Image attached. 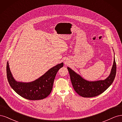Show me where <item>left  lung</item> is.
<instances>
[{
    "mask_svg": "<svg viewBox=\"0 0 122 122\" xmlns=\"http://www.w3.org/2000/svg\"><path fill=\"white\" fill-rule=\"evenodd\" d=\"M74 89L80 96L91 98L101 94L111 86L116 75V63L114 57L112 67L109 75L104 80L88 81L84 79L69 67H67Z\"/></svg>",
    "mask_w": 122,
    "mask_h": 122,
    "instance_id": "8db88e82",
    "label": "left lung"
}]
</instances>
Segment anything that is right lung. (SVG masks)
Masks as SVG:
<instances>
[{"mask_svg": "<svg viewBox=\"0 0 122 122\" xmlns=\"http://www.w3.org/2000/svg\"><path fill=\"white\" fill-rule=\"evenodd\" d=\"M64 63L57 64L50 69L44 75L31 82L17 81L12 75L8 61L6 74L9 83L14 91L20 96L30 100H42L48 96L52 90L54 80Z\"/></svg>", "mask_w": 122, "mask_h": 122, "instance_id": "add662e5", "label": "right lung"}]
</instances>
